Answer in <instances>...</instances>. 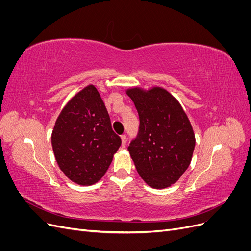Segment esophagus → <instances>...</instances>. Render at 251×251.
<instances>
[{
  "label": "esophagus",
  "instance_id": "1",
  "mask_svg": "<svg viewBox=\"0 0 251 251\" xmlns=\"http://www.w3.org/2000/svg\"><path fill=\"white\" fill-rule=\"evenodd\" d=\"M126 136L123 135L121 136V146H123V148H126Z\"/></svg>",
  "mask_w": 251,
  "mask_h": 251
}]
</instances>
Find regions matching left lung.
<instances>
[{"label": "left lung", "instance_id": "obj_1", "mask_svg": "<svg viewBox=\"0 0 251 251\" xmlns=\"http://www.w3.org/2000/svg\"><path fill=\"white\" fill-rule=\"evenodd\" d=\"M139 115V130L127 147L140 177L153 188L177 182L192 161L195 134L191 123L168 91L128 89Z\"/></svg>", "mask_w": 251, "mask_h": 251}]
</instances>
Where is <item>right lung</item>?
I'll return each instance as SVG.
<instances>
[{"instance_id": "1", "label": "right lung", "mask_w": 251, "mask_h": 251, "mask_svg": "<svg viewBox=\"0 0 251 251\" xmlns=\"http://www.w3.org/2000/svg\"><path fill=\"white\" fill-rule=\"evenodd\" d=\"M51 142L59 169L79 185L94 184L121 144L97 89H82L60 112Z\"/></svg>"}]
</instances>
